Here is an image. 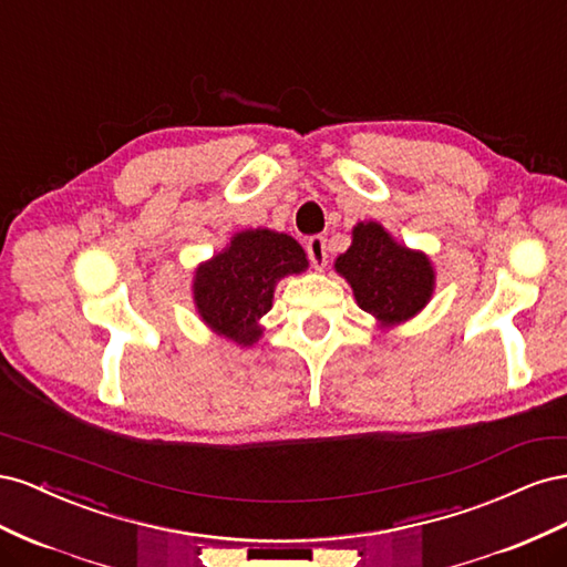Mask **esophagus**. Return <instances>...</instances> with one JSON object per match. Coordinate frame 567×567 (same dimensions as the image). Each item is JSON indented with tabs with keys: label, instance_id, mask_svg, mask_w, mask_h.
I'll use <instances>...</instances> for the list:
<instances>
[{
	"label": "esophagus",
	"instance_id": "esophagus-1",
	"mask_svg": "<svg viewBox=\"0 0 567 567\" xmlns=\"http://www.w3.org/2000/svg\"><path fill=\"white\" fill-rule=\"evenodd\" d=\"M307 255H310V260L317 269H323L326 262H329V255H326V238L312 236L310 241H307Z\"/></svg>",
	"mask_w": 567,
	"mask_h": 567
}]
</instances>
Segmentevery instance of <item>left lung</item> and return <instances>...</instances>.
<instances>
[{"label": "left lung", "mask_w": 567, "mask_h": 567, "mask_svg": "<svg viewBox=\"0 0 567 567\" xmlns=\"http://www.w3.org/2000/svg\"><path fill=\"white\" fill-rule=\"evenodd\" d=\"M336 271L352 286L357 305L381 326L419 315L435 288L431 260L400 246L379 221H359L352 246L336 260Z\"/></svg>", "instance_id": "left-lung-1"}]
</instances>
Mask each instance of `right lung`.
<instances>
[{
  "mask_svg": "<svg viewBox=\"0 0 567 567\" xmlns=\"http://www.w3.org/2000/svg\"><path fill=\"white\" fill-rule=\"evenodd\" d=\"M305 269L307 255L296 238L271 229H246L196 269V310L217 336L244 348L252 346L262 336L260 319L271 310L274 286Z\"/></svg>",
  "mask_w": 567,
  "mask_h": 567,
  "instance_id": "1",
  "label": "right lung"
}]
</instances>
